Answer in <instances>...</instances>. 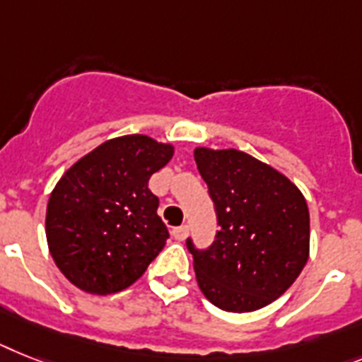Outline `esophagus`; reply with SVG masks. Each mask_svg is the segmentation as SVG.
Listing matches in <instances>:
<instances>
[{"label": "esophagus", "mask_w": 362, "mask_h": 362, "mask_svg": "<svg viewBox=\"0 0 362 362\" xmlns=\"http://www.w3.org/2000/svg\"><path fill=\"white\" fill-rule=\"evenodd\" d=\"M172 235H174L175 240H185L188 235V228L187 226H179V228L172 229Z\"/></svg>", "instance_id": "34e87169"}]
</instances>
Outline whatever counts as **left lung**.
Segmentation results:
<instances>
[{"label":"left lung","instance_id":"left-lung-1","mask_svg":"<svg viewBox=\"0 0 362 362\" xmlns=\"http://www.w3.org/2000/svg\"><path fill=\"white\" fill-rule=\"evenodd\" d=\"M194 159L214 202L216 240L196 250L199 291L218 309H262L296 281L309 259V207L291 179L240 149L196 148Z\"/></svg>","mask_w":362,"mask_h":362}]
</instances>
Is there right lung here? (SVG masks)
I'll use <instances>...</instances> for the list:
<instances>
[{
	"label": "right lung",
	"mask_w": 362,
	"mask_h": 362,
	"mask_svg": "<svg viewBox=\"0 0 362 362\" xmlns=\"http://www.w3.org/2000/svg\"><path fill=\"white\" fill-rule=\"evenodd\" d=\"M174 157V146L148 134L100 144L64 172L46 211V238L57 268L90 294L133 285L166 244L149 177Z\"/></svg>",
	"instance_id": "obj_1"
}]
</instances>
